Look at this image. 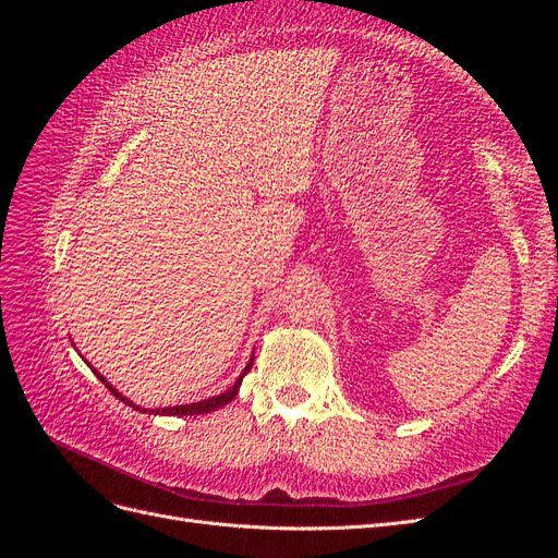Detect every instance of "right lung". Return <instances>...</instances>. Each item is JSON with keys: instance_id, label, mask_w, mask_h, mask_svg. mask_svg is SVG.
<instances>
[{"instance_id": "obj_1", "label": "right lung", "mask_w": 558, "mask_h": 558, "mask_svg": "<svg viewBox=\"0 0 558 558\" xmlns=\"http://www.w3.org/2000/svg\"><path fill=\"white\" fill-rule=\"evenodd\" d=\"M90 365V363H88ZM251 365H253V359L246 363V367H244V373L238 377V381H234L226 393H221V396H211V398H207V400H197V402H191V404H177V408H158V410H146V408H140V404H134L130 398H125L121 391H118V388H113L107 379H105V375H99L97 369L93 367V373L97 375V379L102 381L109 391L121 400V402H125L128 408H134V410H140V412H148V414H167V416H195V414H209V412H214V410H218V408H223V404H228V402H232L234 400V396H238V391H240V386H242V379L246 377V373L251 369Z\"/></svg>"}]
</instances>
